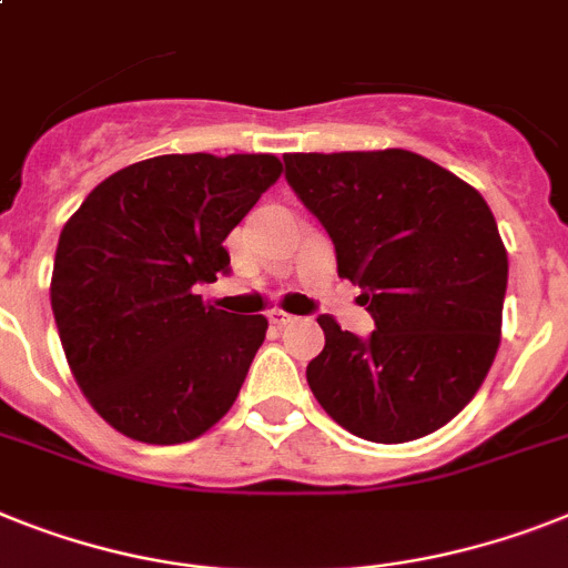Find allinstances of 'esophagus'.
Wrapping results in <instances>:
<instances>
[{
	"label": "esophagus",
	"instance_id": "esophagus-1",
	"mask_svg": "<svg viewBox=\"0 0 568 568\" xmlns=\"http://www.w3.org/2000/svg\"><path fill=\"white\" fill-rule=\"evenodd\" d=\"M270 322H273L275 327H284L290 325V322H295V316H290V313L284 311H270Z\"/></svg>",
	"mask_w": 568,
	"mask_h": 568
}]
</instances>
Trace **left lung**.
I'll use <instances>...</instances> for the list:
<instances>
[{
  "mask_svg": "<svg viewBox=\"0 0 568 568\" xmlns=\"http://www.w3.org/2000/svg\"><path fill=\"white\" fill-rule=\"evenodd\" d=\"M284 176L363 290L372 336L318 316L307 365L322 409L351 435L403 444L473 400L503 334L508 252L479 191L412 150L287 153Z\"/></svg>",
  "mask_w": 568,
  "mask_h": 568,
  "instance_id": "left-lung-1",
  "label": "left lung"
}]
</instances>
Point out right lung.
Masks as SVG:
<instances>
[{
    "label": "right lung",
    "mask_w": 568,
    "mask_h": 568,
    "mask_svg": "<svg viewBox=\"0 0 568 568\" xmlns=\"http://www.w3.org/2000/svg\"><path fill=\"white\" fill-rule=\"evenodd\" d=\"M281 176L273 153H171L106 176L60 232L51 311L92 409L144 444L194 442L241 392L266 336L196 295L223 241Z\"/></svg>",
    "instance_id": "1"
}]
</instances>
